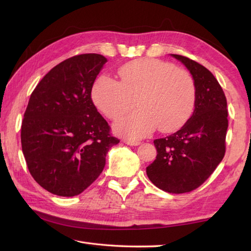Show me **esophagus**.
Listing matches in <instances>:
<instances>
[{
	"mask_svg": "<svg viewBox=\"0 0 251 251\" xmlns=\"http://www.w3.org/2000/svg\"><path fill=\"white\" fill-rule=\"evenodd\" d=\"M126 145H128V146H134V147H137V146H139L140 145V141H134V140H125L124 141Z\"/></svg>",
	"mask_w": 251,
	"mask_h": 251,
	"instance_id": "34e87169",
	"label": "esophagus"
}]
</instances>
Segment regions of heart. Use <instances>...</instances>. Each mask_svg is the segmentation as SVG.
<instances>
[{"instance_id": "obj_1", "label": "heart", "mask_w": 251, "mask_h": 251, "mask_svg": "<svg viewBox=\"0 0 251 251\" xmlns=\"http://www.w3.org/2000/svg\"><path fill=\"white\" fill-rule=\"evenodd\" d=\"M121 82L100 76L93 87V99L110 120H119L136 106L134 113L115 124V131L127 138H145L157 127L163 132L180 128L194 110L196 89L190 73L158 59H138L119 70Z\"/></svg>"}]
</instances>
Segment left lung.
<instances>
[{
    "label": "left lung",
    "mask_w": 251,
    "mask_h": 251,
    "mask_svg": "<svg viewBox=\"0 0 251 251\" xmlns=\"http://www.w3.org/2000/svg\"><path fill=\"white\" fill-rule=\"evenodd\" d=\"M172 56L194 79L195 109L181 129L154 140L157 155L147 167V175L158 189L180 194L199 188L220 164L228 122L226 95L214 74L188 57Z\"/></svg>",
    "instance_id": "obj_1"
}]
</instances>
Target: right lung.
Returning <instances> with one entry per match:
<instances>
[{
  "label": "right lung",
  "instance_id": "1",
  "mask_svg": "<svg viewBox=\"0 0 251 251\" xmlns=\"http://www.w3.org/2000/svg\"><path fill=\"white\" fill-rule=\"evenodd\" d=\"M105 62L99 54L73 56L52 68L31 94L21 125L23 153L33 179L55 195L81 194L120 142L92 100Z\"/></svg>",
  "mask_w": 251,
  "mask_h": 251
}]
</instances>
